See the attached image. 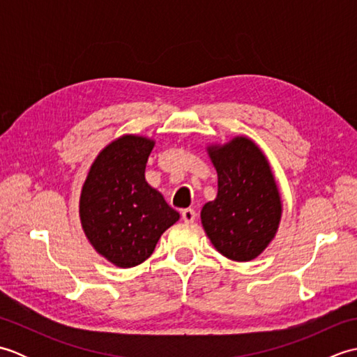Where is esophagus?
<instances>
[{"mask_svg": "<svg viewBox=\"0 0 357 357\" xmlns=\"http://www.w3.org/2000/svg\"><path fill=\"white\" fill-rule=\"evenodd\" d=\"M181 216H183L184 222L187 224H192L195 219H196V211L193 208H184L183 213H181Z\"/></svg>", "mask_w": 357, "mask_h": 357, "instance_id": "obj_1", "label": "esophagus"}]
</instances>
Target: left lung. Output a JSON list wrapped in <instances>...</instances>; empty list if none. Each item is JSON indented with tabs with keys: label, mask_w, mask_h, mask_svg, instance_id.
Wrapping results in <instances>:
<instances>
[{
	"label": "left lung",
	"mask_w": 357,
	"mask_h": 357,
	"mask_svg": "<svg viewBox=\"0 0 357 357\" xmlns=\"http://www.w3.org/2000/svg\"><path fill=\"white\" fill-rule=\"evenodd\" d=\"M207 150L218 172V196L201 210L204 230L225 257L252 261L275 238L282 215L270 164L247 136Z\"/></svg>",
	"instance_id": "1"
}]
</instances>
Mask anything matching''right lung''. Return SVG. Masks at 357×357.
I'll return each instance as SVG.
<instances>
[{"label":"right lung","mask_w":357,"mask_h":357,"mask_svg":"<svg viewBox=\"0 0 357 357\" xmlns=\"http://www.w3.org/2000/svg\"><path fill=\"white\" fill-rule=\"evenodd\" d=\"M153 139L124 135L96 156L79 198V218L90 244L119 268L150 257L161 234L179 219L144 176Z\"/></svg>","instance_id":"obj_1"}]
</instances>
